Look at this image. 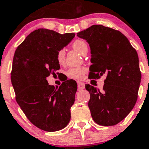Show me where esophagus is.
<instances>
[{"label": "esophagus", "instance_id": "1", "mask_svg": "<svg viewBox=\"0 0 149 149\" xmlns=\"http://www.w3.org/2000/svg\"><path fill=\"white\" fill-rule=\"evenodd\" d=\"M85 88V84L83 82H78V90L79 91H82Z\"/></svg>", "mask_w": 149, "mask_h": 149}]
</instances>
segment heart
<instances>
[{
  "label": "heart",
  "instance_id": "obj_1",
  "mask_svg": "<svg viewBox=\"0 0 149 149\" xmlns=\"http://www.w3.org/2000/svg\"><path fill=\"white\" fill-rule=\"evenodd\" d=\"M73 48L76 51L82 54L85 49H87V44L82 40H76L73 42ZM65 58V51L64 49H61L57 52V61L59 64H62ZM87 72V68L85 67H75L70 68L67 72V76L73 79H82L85 73Z\"/></svg>",
  "mask_w": 149,
  "mask_h": 149
}]
</instances>
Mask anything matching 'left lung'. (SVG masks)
<instances>
[{
  "mask_svg": "<svg viewBox=\"0 0 149 149\" xmlns=\"http://www.w3.org/2000/svg\"><path fill=\"white\" fill-rule=\"evenodd\" d=\"M77 36L91 48L89 76L99 79L107 75L102 91L85 85L90 93L88 107L93 120L102 126L117 125L137 100L141 72L136 51L122 33L100 24H94Z\"/></svg>",
  "mask_w": 149,
  "mask_h": 149,
  "instance_id": "obj_1",
  "label": "left lung"
}]
</instances>
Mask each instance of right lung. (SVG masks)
Instances as JSON below:
<instances>
[{"label":"right lung","instance_id":"1","mask_svg":"<svg viewBox=\"0 0 149 149\" xmlns=\"http://www.w3.org/2000/svg\"><path fill=\"white\" fill-rule=\"evenodd\" d=\"M74 37L73 33L40 28L30 33L14 54L11 82L16 102L28 119L45 131L61 130L70 120L77 84L69 79L55 88L46 78L56 75L60 69L57 52Z\"/></svg>","mask_w":149,"mask_h":149}]
</instances>
